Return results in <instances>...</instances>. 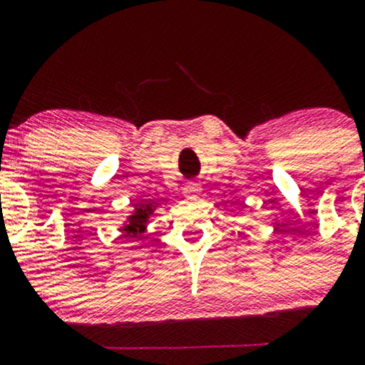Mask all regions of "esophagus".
<instances>
[{"label":"esophagus","instance_id":"1","mask_svg":"<svg viewBox=\"0 0 365 365\" xmlns=\"http://www.w3.org/2000/svg\"><path fill=\"white\" fill-rule=\"evenodd\" d=\"M199 192H200V187H199V183L195 182V180H190V182H187V185H185V194L187 195L199 194Z\"/></svg>","mask_w":365,"mask_h":365}]
</instances>
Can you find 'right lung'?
<instances>
[{
	"instance_id": "obj_1",
	"label": "right lung",
	"mask_w": 365,
	"mask_h": 365,
	"mask_svg": "<svg viewBox=\"0 0 365 365\" xmlns=\"http://www.w3.org/2000/svg\"><path fill=\"white\" fill-rule=\"evenodd\" d=\"M150 212H153V202L144 200V202L135 204V211L130 216L128 225L123 228L125 232H127L128 235H139V233H142V230H144V225L148 223V217Z\"/></svg>"
}]
</instances>
